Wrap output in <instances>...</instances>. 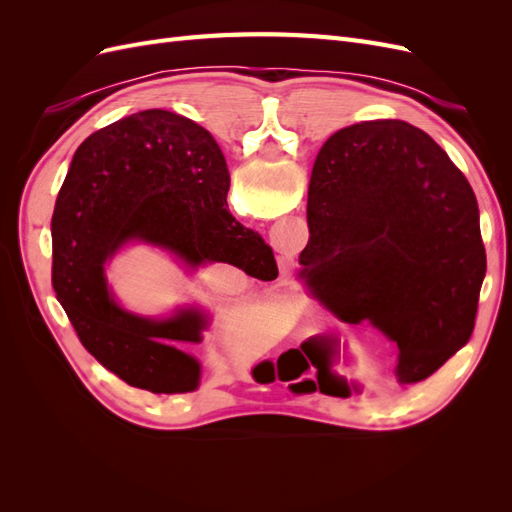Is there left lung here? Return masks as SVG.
<instances>
[{"mask_svg": "<svg viewBox=\"0 0 512 512\" xmlns=\"http://www.w3.org/2000/svg\"><path fill=\"white\" fill-rule=\"evenodd\" d=\"M307 226L299 275L339 320L393 339L395 384L429 378L470 342L487 271L480 213L429 134L397 119L335 132L314 162Z\"/></svg>", "mask_w": 512, "mask_h": 512, "instance_id": "obj_1", "label": "left lung"}]
</instances>
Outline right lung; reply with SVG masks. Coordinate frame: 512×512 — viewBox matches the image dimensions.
<instances>
[{
  "label": "right lung",
  "mask_w": 512,
  "mask_h": 512,
  "mask_svg": "<svg viewBox=\"0 0 512 512\" xmlns=\"http://www.w3.org/2000/svg\"><path fill=\"white\" fill-rule=\"evenodd\" d=\"M230 175L215 138L188 117L151 108L123 117L81 143L61 185L53 220V290L81 344L126 384L149 393H190L207 320L132 316L113 301L104 262L130 239L156 243L194 269L228 262L275 280L271 247L232 218Z\"/></svg>",
  "instance_id": "1"
}]
</instances>
